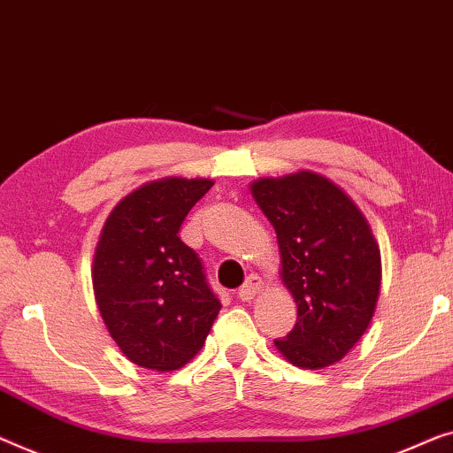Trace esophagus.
<instances>
[{"mask_svg":"<svg viewBox=\"0 0 453 453\" xmlns=\"http://www.w3.org/2000/svg\"><path fill=\"white\" fill-rule=\"evenodd\" d=\"M262 287H265V282H262V279L258 274H250L244 285H242V288L238 291V296L242 301H250L254 299V295L262 291Z\"/></svg>","mask_w":453,"mask_h":453,"instance_id":"34e87169","label":"esophagus"}]
</instances>
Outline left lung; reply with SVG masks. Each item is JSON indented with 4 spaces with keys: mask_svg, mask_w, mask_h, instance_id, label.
<instances>
[{
    "mask_svg": "<svg viewBox=\"0 0 453 453\" xmlns=\"http://www.w3.org/2000/svg\"><path fill=\"white\" fill-rule=\"evenodd\" d=\"M276 232L280 280L296 303L291 334L274 346L295 366L340 362L372 321L380 293V248L368 219L334 180L313 171L250 185Z\"/></svg>",
    "mask_w": 453,
    "mask_h": 453,
    "instance_id": "1",
    "label": "left lung"
}]
</instances>
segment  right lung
<instances>
[{"mask_svg":"<svg viewBox=\"0 0 453 453\" xmlns=\"http://www.w3.org/2000/svg\"><path fill=\"white\" fill-rule=\"evenodd\" d=\"M211 179L166 177L113 207L93 254V293L111 340L142 368L171 372L193 360L219 313L203 265L179 229Z\"/></svg>","mask_w":453,"mask_h":453,"instance_id":"add662e5","label":"right lung"}]
</instances>
